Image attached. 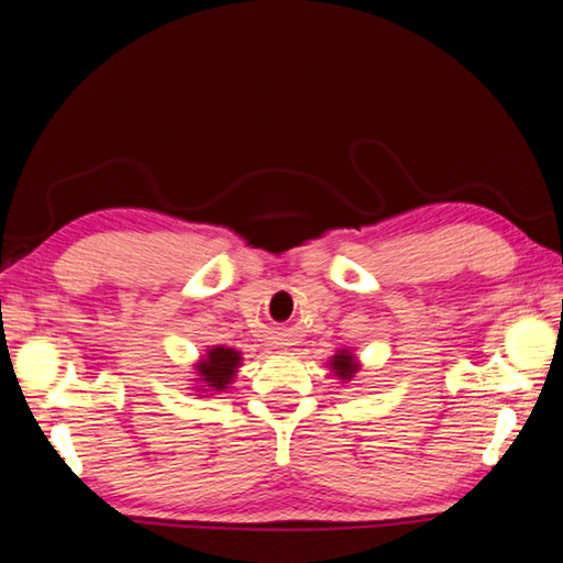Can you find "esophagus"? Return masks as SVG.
Here are the masks:
<instances>
[{
    "instance_id": "esophagus-1",
    "label": "esophagus",
    "mask_w": 563,
    "mask_h": 563,
    "mask_svg": "<svg viewBox=\"0 0 563 563\" xmlns=\"http://www.w3.org/2000/svg\"><path fill=\"white\" fill-rule=\"evenodd\" d=\"M278 345H288V342H278Z\"/></svg>"
}]
</instances>
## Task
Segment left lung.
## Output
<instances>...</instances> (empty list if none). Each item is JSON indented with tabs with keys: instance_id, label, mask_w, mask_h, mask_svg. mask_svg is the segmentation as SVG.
Listing matches in <instances>:
<instances>
[{
	"instance_id": "left-lung-1",
	"label": "left lung",
	"mask_w": 563,
	"mask_h": 563,
	"mask_svg": "<svg viewBox=\"0 0 563 563\" xmlns=\"http://www.w3.org/2000/svg\"><path fill=\"white\" fill-rule=\"evenodd\" d=\"M328 367L332 369V375L342 379V383H350V379L360 373V362L350 350H338L335 355L330 357Z\"/></svg>"
}]
</instances>
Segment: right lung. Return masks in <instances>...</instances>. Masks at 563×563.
Wrapping results in <instances>:
<instances>
[{"instance_id": "1", "label": "right lung", "mask_w": 563, "mask_h": 563, "mask_svg": "<svg viewBox=\"0 0 563 563\" xmlns=\"http://www.w3.org/2000/svg\"><path fill=\"white\" fill-rule=\"evenodd\" d=\"M243 365V355L228 345H213L206 350V355L196 362V393H225L238 375V367ZM201 395V397H208Z\"/></svg>"}]
</instances>
